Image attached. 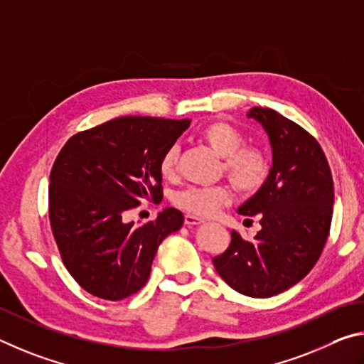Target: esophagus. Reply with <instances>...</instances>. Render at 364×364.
I'll return each instance as SVG.
<instances>
[{
    "label": "esophagus",
    "instance_id": "1",
    "mask_svg": "<svg viewBox=\"0 0 364 364\" xmlns=\"http://www.w3.org/2000/svg\"><path fill=\"white\" fill-rule=\"evenodd\" d=\"M203 222H205V219L198 218V215H193V214H187V215H186V224H187L188 227L200 225V224H203Z\"/></svg>",
    "mask_w": 364,
    "mask_h": 364
}]
</instances>
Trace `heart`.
I'll list each match as a JSON object with an SVG mask.
<instances>
[{
	"label": "heart",
	"mask_w": 364,
	"mask_h": 364,
	"mask_svg": "<svg viewBox=\"0 0 364 364\" xmlns=\"http://www.w3.org/2000/svg\"><path fill=\"white\" fill-rule=\"evenodd\" d=\"M201 137L211 149L224 158V172L238 192L251 195L264 186L269 176V159L265 153L257 146L245 145L246 139L238 127L225 121L203 127ZM178 149H171L163 153L159 159V172L164 178H174L177 176ZM233 200V190L220 183L214 187H190L177 192L172 201L183 211L203 218H211L218 214L220 208L230 205Z\"/></svg>",
	"instance_id": "heart-1"
}]
</instances>
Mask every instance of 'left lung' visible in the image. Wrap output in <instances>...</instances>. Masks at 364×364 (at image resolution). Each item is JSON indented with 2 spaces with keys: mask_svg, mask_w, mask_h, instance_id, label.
<instances>
[{
  "mask_svg": "<svg viewBox=\"0 0 364 364\" xmlns=\"http://www.w3.org/2000/svg\"><path fill=\"white\" fill-rule=\"evenodd\" d=\"M247 118L269 134L272 169L259 192L238 213L257 215L262 230L252 241L233 230L215 270L240 294L272 297L314 269L333 220L334 182L320 144L294 121L272 108L252 107Z\"/></svg>",
  "mask_w": 364,
  "mask_h": 364,
  "instance_id": "obj_1",
  "label": "left lung"
}]
</instances>
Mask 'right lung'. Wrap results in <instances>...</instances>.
I'll return each instance as SVG.
<instances>
[{
	"label": "right lung",
	"instance_id": "add662e5",
	"mask_svg": "<svg viewBox=\"0 0 364 364\" xmlns=\"http://www.w3.org/2000/svg\"><path fill=\"white\" fill-rule=\"evenodd\" d=\"M190 119L121 117L67 140L50 169L49 222L62 262L82 289L105 301L132 296L150 277L161 241L183 224L166 208L144 225L126 222L163 198L159 159Z\"/></svg>",
	"mask_w": 364,
	"mask_h": 364
}]
</instances>
